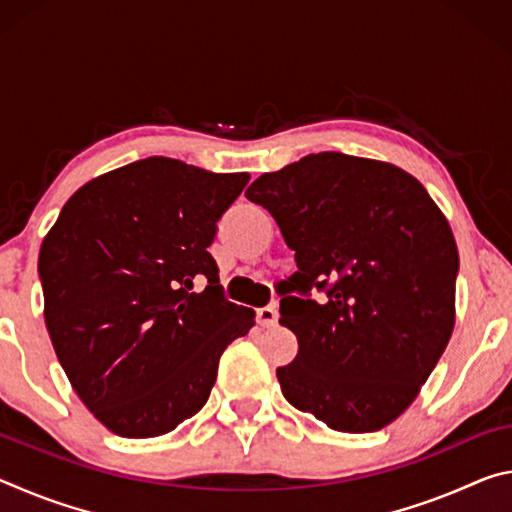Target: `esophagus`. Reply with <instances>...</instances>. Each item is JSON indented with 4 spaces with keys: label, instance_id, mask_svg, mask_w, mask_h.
<instances>
[{
    "label": "esophagus",
    "instance_id": "34e87169",
    "mask_svg": "<svg viewBox=\"0 0 512 512\" xmlns=\"http://www.w3.org/2000/svg\"><path fill=\"white\" fill-rule=\"evenodd\" d=\"M257 323L262 327H273L277 323V309L273 305L257 309Z\"/></svg>",
    "mask_w": 512,
    "mask_h": 512
}]
</instances>
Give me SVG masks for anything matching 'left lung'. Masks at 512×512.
Instances as JSON below:
<instances>
[{
  "mask_svg": "<svg viewBox=\"0 0 512 512\" xmlns=\"http://www.w3.org/2000/svg\"><path fill=\"white\" fill-rule=\"evenodd\" d=\"M246 196L296 250L280 291V325L298 339L277 368L284 397L336 431L391 424L454 329L458 250L443 212L406 171L332 151L264 173Z\"/></svg>",
  "mask_w": 512,
  "mask_h": 512,
  "instance_id": "left-lung-1",
  "label": "left lung"
}]
</instances>
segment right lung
I'll return each mask as SVG.
<instances>
[{"instance_id":"1","label":"right lung","mask_w":512,"mask_h":512,"mask_svg":"<svg viewBox=\"0 0 512 512\" xmlns=\"http://www.w3.org/2000/svg\"><path fill=\"white\" fill-rule=\"evenodd\" d=\"M248 180L137 160L83 185L42 241L51 343L76 395L117 436H162L201 411L223 350L255 325L253 309L223 296L207 253Z\"/></svg>"}]
</instances>
